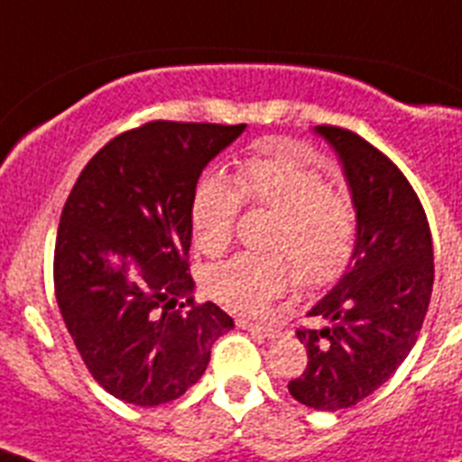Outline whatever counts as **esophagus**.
I'll use <instances>...</instances> for the list:
<instances>
[{"label":"esophagus","instance_id":"obj_1","mask_svg":"<svg viewBox=\"0 0 462 462\" xmlns=\"http://www.w3.org/2000/svg\"><path fill=\"white\" fill-rule=\"evenodd\" d=\"M240 328L250 330V333H254V336H261V337H277V328H273V326H263V324H256V321H238Z\"/></svg>","mask_w":462,"mask_h":462}]
</instances>
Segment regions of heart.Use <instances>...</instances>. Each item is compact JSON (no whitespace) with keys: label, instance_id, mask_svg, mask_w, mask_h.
I'll use <instances>...</instances> for the list:
<instances>
[{"label":"heart","instance_id":"b5f03b06","mask_svg":"<svg viewBox=\"0 0 462 462\" xmlns=\"http://www.w3.org/2000/svg\"><path fill=\"white\" fill-rule=\"evenodd\" d=\"M240 199L275 215L268 250L284 252L305 287H324L349 266L356 243L352 201L330 189L324 175L293 145L245 159L236 182L219 171L199 178L189 203L191 238L199 250L206 254L226 250ZM291 280L293 268L282 254H240L208 273L206 291L231 312L259 314Z\"/></svg>","mask_w":462,"mask_h":462}]
</instances>
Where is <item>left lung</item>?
Instances as JSON below:
<instances>
[{
	"label": "left lung",
	"instance_id": "left-lung-1",
	"mask_svg": "<svg viewBox=\"0 0 462 462\" xmlns=\"http://www.w3.org/2000/svg\"><path fill=\"white\" fill-rule=\"evenodd\" d=\"M336 150L356 212V243L346 273L298 330L308 368L289 382L305 407L337 411L389 382L411 352L432 293V238L419 196L389 157L337 126H314Z\"/></svg>",
	"mask_w": 462,
	"mask_h": 462
}]
</instances>
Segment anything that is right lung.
Segmentation results:
<instances>
[{
    "instance_id": "right-lung-1",
    "label": "right lung",
    "mask_w": 462,
    "mask_h": 462,
    "mask_svg": "<svg viewBox=\"0 0 462 462\" xmlns=\"http://www.w3.org/2000/svg\"><path fill=\"white\" fill-rule=\"evenodd\" d=\"M247 125L150 122L89 159L62 210L55 296L92 377L138 407L180 398L234 328L215 303L191 298V191ZM185 308V305H180Z\"/></svg>"
}]
</instances>
